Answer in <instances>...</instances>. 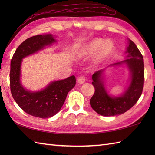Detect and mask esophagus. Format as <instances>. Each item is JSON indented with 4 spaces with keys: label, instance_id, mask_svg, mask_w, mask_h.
<instances>
[{
    "label": "esophagus",
    "instance_id": "1",
    "mask_svg": "<svg viewBox=\"0 0 155 155\" xmlns=\"http://www.w3.org/2000/svg\"><path fill=\"white\" fill-rule=\"evenodd\" d=\"M84 82H85V77H84V76H80V77L78 78L77 83L78 84H83Z\"/></svg>",
    "mask_w": 155,
    "mask_h": 155
}]
</instances>
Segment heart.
<instances>
[{
	"mask_svg": "<svg viewBox=\"0 0 155 155\" xmlns=\"http://www.w3.org/2000/svg\"><path fill=\"white\" fill-rule=\"evenodd\" d=\"M115 49L116 45L111 39L104 41L101 38H94L81 47L78 51L77 56L81 57L95 53L93 62L94 65H98L107 62L114 54Z\"/></svg>",
	"mask_w": 155,
	"mask_h": 155,
	"instance_id": "b5f03b06",
	"label": "heart"
}]
</instances>
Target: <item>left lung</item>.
<instances>
[{
    "label": "left lung",
    "instance_id": "1",
    "mask_svg": "<svg viewBox=\"0 0 155 155\" xmlns=\"http://www.w3.org/2000/svg\"><path fill=\"white\" fill-rule=\"evenodd\" d=\"M127 41L124 60L108 66L92 76V84L95 91L90 99V104L96 113L102 116L112 117L123 114L136 104L142 94L144 75L143 57L136 45L129 38H127ZM119 66L126 67L130 76L123 93L113 96L105 87V72L108 69Z\"/></svg>",
    "mask_w": 155,
    "mask_h": 155
}]
</instances>
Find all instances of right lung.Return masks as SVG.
Here are the masks:
<instances>
[{"instance_id":"obj_1","label":"right lung","mask_w":155,"mask_h":155,"mask_svg":"<svg viewBox=\"0 0 155 155\" xmlns=\"http://www.w3.org/2000/svg\"><path fill=\"white\" fill-rule=\"evenodd\" d=\"M56 42V37L51 34L34 36L20 45L12 58L10 72L12 96L23 110L33 117L47 118L54 116L61 110L68 92L75 86L74 76L51 81L44 88L37 91L28 90L22 84L23 58L43 50Z\"/></svg>"}]
</instances>
